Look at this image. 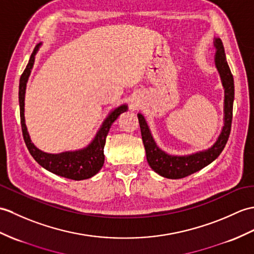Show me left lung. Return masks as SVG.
I'll return each mask as SVG.
<instances>
[{"label":"left lung","instance_id":"left-lung-1","mask_svg":"<svg viewBox=\"0 0 254 254\" xmlns=\"http://www.w3.org/2000/svg\"><path fill=\"white\" fill-rule=\"evenodd\" d=\"M213 46L215 49V67L220 74L224 88V126L213 145L208 149L193 152L190 155H170L157 145L145 117L141 114H137L147 162L156 173L163 178L171 180L183 179L209 166L221 155L227 143L229 134H231L235 96L234 78L226 62L225 51H224V46L220 38L214 37Z\"/></svg>","mask_w":254,"mask_h":254}]
</instances>
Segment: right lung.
Here are the masks:
<instances>
[{
    "label": "right lung",
    "instance_id": "1",
    "mask_svg": "<svg viewBox=\"0 0 254 254\" xmlns=\"http://www.w3.org/2000/svg\"><path fill=\"white\" fill-rule=\"evenodd\" d=\"M41 45H42V43L38 44L37 47H35V50L30 56V60H29L25 71L22 72L19 80L18 98L23 139H25L27 148L31 154V156L34 158V160L45 170L50 171V172L56 175L63 176V178L74 181L91 179L92 176L97 174L99 172V170L104 166V147L106 143V137H107L108 132L111 126H113V123L119 118L121 114L127 111V105L122 104L111 110L108 116L105 118L102 126L99 127L95 136H94L93 139L90 141V144H87L83 148L64 151L60 152V154H50V152H45L39 149L38 147L32 143L26 126L25 95L29 76L31 74V70L34 64L35 55H37L39 47Z\"/></svg>",
    "mask_w": 254,
    "mask_h": 254
}]
</instances>
